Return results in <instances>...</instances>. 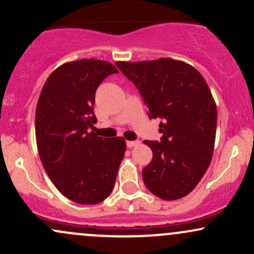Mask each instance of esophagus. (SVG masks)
Instances as JSON below:
<instances>
[{
	"label": "esophagus",
	"mask_w": 254,
	"mask_h": 254,
	"mask_svg": "<svg viewBox=\"0 0 254 254\" xmlns=\"http://www.w3.org/2000/svg\"><path fill=\"white\" fill-rule=\"evenodd\" d=\"M139 144V141H127V148H133L136 147V145Z\"/></svg>",
	"instance_id": "34e87169"
}]
</instances>
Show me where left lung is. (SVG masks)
Masks as SVG:
<instances>
[{
  "mask_svg": "<svg viewBox=\"0 0 254 254\" xmlns=\"http://www.w3.org/2000/svg\"><path fill=\"white\" fill-rule=\"evenodd\" d=\"M116 65L135 83L149 110L161 118V141H144L153 150L142 171L145 186L165 200L185 197L210 165L216 137L217 110L204 77L183 61L159 58Z\"/></svg>",
  "mask_w": 254,
  "mask_h": 254,
  "instance_id": "1",
  "label": "left lung"
}]
</instances>
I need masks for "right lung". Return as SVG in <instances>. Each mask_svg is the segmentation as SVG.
Returning <instances> with one entry per match:
<instances>
[{"mask_svg": "<svg viewBox=\"0 0 254 254\" xmlns=\"http://www.w3.org/2000/svg\"><path fill=\"white\" fill-rule=\"evenodd\" d=\"M117 72L106 61L66 62L51 72L38 99L36 139L44 170L75 203L97 204L110 196L127 150L123 137L105 138L89 131L97 123V88Z\"/></svg>", "mask_w": 254, "mask_h": 254, "instance_id": "right-lung-1", "label": "right lung"}]
</instances>
